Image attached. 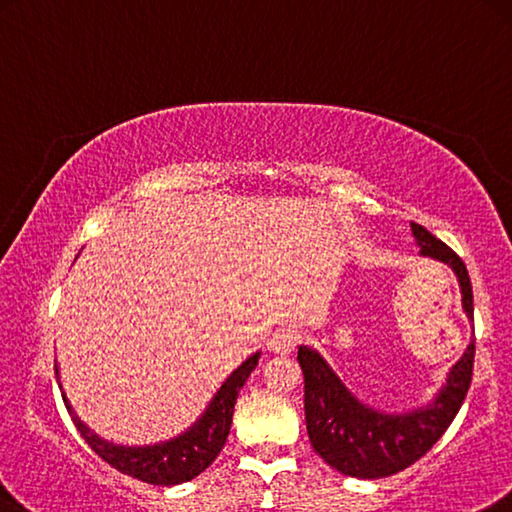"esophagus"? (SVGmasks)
<instances>
[{
    "label": "esophagus",
    "instance_id": "esophagus-1",
    "mask_svg": "<svg viewBox=\"0 0 512 512\" xmlns=\"http://www.w3.org/2000/svg\"><path fill=\"white\" fill-rule=\"evenodd\" d=\"M296 344H298V332L294 328H280L271 335L269 348L278 355H287L294 351Z\"/></svg>",
    "mask_w": 512,
    "mask_h": 512
}]
</instances>
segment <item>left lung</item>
<instances>
[{"label": "left lung", "mask_w": 512, "mask_h": 512, "mask_svg": "<svg viewBox=\"0 0 512 512\" xmlns=\"http://www.w3.org/2000/svg\"><path fill=\"white\" fill-rule=\"evenodd\" d=\"M412 234L421 255L444 262L456 273L462 310L474 321V294L465 262L426 227L412 223ZM298 364L305 376V421L314 451L346 476L385 478L426 456L456 419L472 385L474 339L449 369L435 399L410 412H383L362 403L310 346H298Z\"/></svg>", "instance_id": "obj_1"}]
</instances>
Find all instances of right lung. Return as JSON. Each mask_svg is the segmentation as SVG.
<instances>
[{
    "label": "right lung",
    "instance_id": "1",
    "mask_svg": "<svg viewBox=\"0 0 512 512\" xmlns=\"http://www.w3.org/2000/svg\"><path fill=\"white\" fill-rule=\"evenodd\" d=\"M259 355H262L259 351L250 355L246 362H241L239 367L225 378V383L214 394V399L209 401L205 412L196 419V424L186 428V431L177 437H170V440L159 444L123 446L104 440V437L97 435L91 426L84 424V421L77 417V412L72 410L66 394H63V401H66V408L72 421H75L81 437H84L88 446H91L104 462H109V465L116 467L118 472L139 478L143 483L180 485L205 472V469L216 460L218 453H221L227 435H230L234 403H237L239 389L257 367ZM54 369L56 376H59V367Z\"/></svg>",
    "mask_w": 512,
    "mask_h": 512
}]
</instances>
